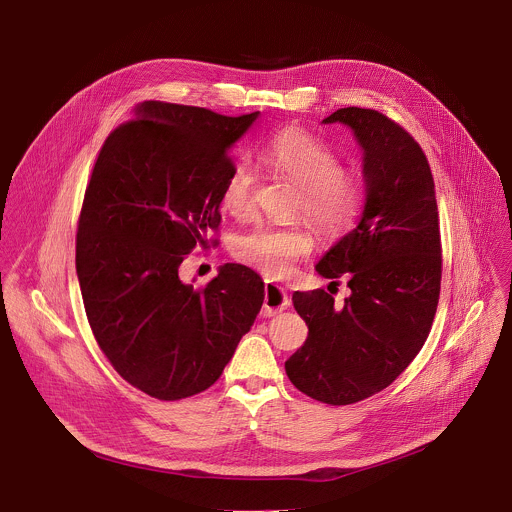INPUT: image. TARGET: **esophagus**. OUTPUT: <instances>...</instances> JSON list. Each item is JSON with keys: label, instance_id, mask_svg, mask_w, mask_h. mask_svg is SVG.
I'll use <instances>...</instances> for the list:
<instances>
[{"label": "esophagus", "instance_id": "obj_1", "mask_svg": "<svg viewBox=\"0 0 512 512\" xmlns=\"http://www.w3.org/2000/svg\"><path fill=\"white\" fill-rule=\"evenodd\" d=\"M289 306V298H287V291L277 285L267 281L265 283V304H263V316L271 318L277 316L279 312H283Z\"/></svg>", "mask_w": 512, "mask_h": 512}]
</instances>
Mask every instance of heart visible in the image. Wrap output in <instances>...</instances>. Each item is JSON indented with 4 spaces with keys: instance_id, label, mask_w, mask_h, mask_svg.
Masks as SVG:
<instances>
[{
    "instance_id": "b5f03b06",
    "label": "heart",
    "mask_w": 512,
    "mask_h": 512,
    "mask_svg": "<svg viewBox=\"0 0 512 512\" xmlns=\"http://www.w3.org/2000/svg\"><path fill=\"white\" fill-rule=\"evenodd\" d=\"M263 162L300 188L298 212L326 235L342 233L360 210L362 190L354 176L340 172V158L320 137L285 129L269 139ZM257 172L249 162H237L223 186V206L237 218L255 208ZM314 247L302 227L259 225L235 239L239 259L267 275H281Z\"/></svg>"
}]
</instances>
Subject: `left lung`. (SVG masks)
<instances>
[{
	"label": "left lung",
	"instance_id": "1",
	"mask_svg": "<svg viewBox=\"0 0 512 512\" xmlns=\"http://www.w3.org/2000/svg\"><path fill=\"white\" fill-rule=\"evenodd\" d=\"M322 123L348 127L360 145L364 206L356 227L316 265L326 279L346 275L344 306L324 289L291 298L308 338L285 360V373L316 401L350 405L389 387L431 330L442 281L440 216L427 158L403 127L360 107Z\"/></svg>",
	"mask_w": 512,
	"mask_h": 512
}]
</instances>
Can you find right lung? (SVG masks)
Segmentation results:
<instances>
[{"label":"right lung","mask_w":512,"mask_h":512,"mask_svg":"<svg viewBox=\"0 0 512 512\" xmlns=\"http://www.w3.org/2000/svg\"><path fill=\"white\" fill-rule=\"evenodd\" d=\"M257 117L145 101L93 168L77 233L81 294L115 371L150 397L208 389L263 306V279L245 265H223L200 289L178 275L221 223L231 150Z\"/></svg>","instance_id":"obj_1"}]
</instances>
